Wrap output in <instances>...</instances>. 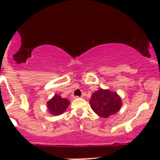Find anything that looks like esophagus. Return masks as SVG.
<instances>
[{"label":"esophagus","instance_id":"obj_1","mask_svg":"<svg viewBox=\"0 0 160 160\" xmlns=\"http://www.w3.org/2000/svg\"><path fill=\"white\" fill-rule=\"evenodd\" d=\"M79 96H74V95H71V100H73V99H76V98H78Z\"/></svg>","mask_w":160,"mask_h":160}]
</instances>
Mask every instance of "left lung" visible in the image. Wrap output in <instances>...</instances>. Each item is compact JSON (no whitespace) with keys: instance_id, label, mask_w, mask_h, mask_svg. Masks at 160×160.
I'll list each match as a JSON object with an SVG mask.
<instances>
[{"instance_id":"8db88e82","label":"left lung","mask_w":160,"mask_h":160,"mask_svg":"<svg viewBox=\"0 0 160 160\" xmlns=\"http://www.w3.org/2000/svg\"><path fill=\"white\" fill-rule=\"evenodd\" d=\"M89 104L96 114L102 118H108L120 111L122 99L117 92L99 89L91 96Z\"/></svg>"}]
</instances>
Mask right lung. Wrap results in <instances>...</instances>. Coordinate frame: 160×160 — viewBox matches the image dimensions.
<instances>
[{"label": "right lung", "instance_id": "1", "mask_svg": "<svg viewBox=\"0 0 160 160\" xmlns=\"http://www.w3.org/2000/svg\"><path fill=\"white\" fill-rule=\"evenodd\" d=\"M49 113L51 114L57 116L62 114L65 111L70 104V102L68 99L62 98L60 95H55L50 100L47 102Z\"/></svg>", "mask_w": 160, "mask_h": 160}]
</instances>
